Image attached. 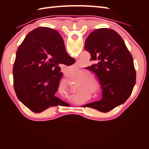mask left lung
<instances>
[{
  "mask_svg": "<svg viewBox=\"0 0 149 149\" xmlns=\"http://www.w3.org/2000/svg\"><path fill=\"white\" fill-rule=\"evenodd\" d=\"M84 48L94 64L86 67L100 79L102 98L85 105L106 112L124 103L136 84V72L131 54L116 31L99 29L90 33Z\"/></svg>",
  "mask_w": 149,
  "mask_h": 149,
  "instance_id": "left-lung-1",
  "label": "left lung"
}]
</instances>
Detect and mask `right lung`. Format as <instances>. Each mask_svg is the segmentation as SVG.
Masks as SVG:
<instances>
[{
  "label": "right lung",
  "instance_id": "1",
  "mask_svg": "<svg viewBox=\"0 0 149 149\" xmlns=\"http://www.w3.org/2000/svg\"><path fill=\"white\" fill-rule=\"evenodd\" d=\"M74 62L56 30L39 27L31 31L18 48L13 67L18 99L36 113L63 104L55 96L63 76L59 65L70 66Z\"/></svg>",
  "mask_w": 149,
  "mask_h": 149
}]
</instances>
